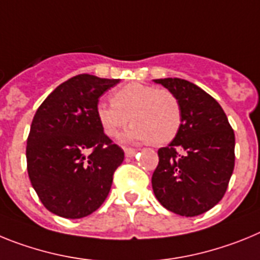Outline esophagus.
Wrapping results in <instances>:
<instances>
[{"label":"esophagus","mask_w":260,"mask_h":260,"mask_svg":"<svg viewBox=\"0 0 260 260\" xmlns=\"http://www.w3.org/2000/svg\"><path fill=\"white\" fill-rule=\"evenodd\" d=\"M124 153H125V157L131 158V157H133V155L136 154L137 149H135V148H125V149H124Z\"/></svg>","instance_id":"esophagus-1"}]
</instances>
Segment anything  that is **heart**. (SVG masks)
Listing matches in <instances>:
<instances>
[{
  "label": "heart",
  "instance_id": "heart-1",
  "mask_svg": "<svg viewBox=\"0 0 260 260\" xmlns=\"http://www.w3.org/2000/svg\"><path fill=\"white\" fill-rule=\"evenodd\" d=\"M111 102L96 106V119L108 137L117 136L131 120L133 125L121 136L123 141L164 145L171 143L182 127V105L169 89L132 82L112 92Z\"/></svg>",
  "mask_w": 260,
  "mask_h": 260
}]
</instances>
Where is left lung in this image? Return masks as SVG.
I'll list each match as a JSON object with an SVG mask.
<instances>
[{"instance_id": "8db88e82", "label": "left lung", "mask_w": 260, "mask_h": 260, "mask_svg": "<svg viewBox=\"0 0 260 260\" xmlns=\"http://www.w3.org/2000/svg\"><path fill=\"white\" fill-rule=\"evenodd\" d=\"M171 90L182 105L178 136L158 149L152 177L157 200L170 212L193 217L224 198L234 170V137L224 110L208 92L180 78L154 80Z\"/></svg>"}]
</instances>
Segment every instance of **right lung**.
I'll return each instance as SVG.
<instances>
[{
  "instance_id": "add662e5",
  "label": "right lung",
  "mask_w": 260,
  "mask_h": 260,
  "mask_svg": "<svg viewBox=\"0 0 260 260\" xmlns=\"http://www.w3.org/2000/svg\"><path fill=\"white\" fill-rule=\"evenodd\" d=\"M120 80L78 74L39 106L27 137V171L43 205L65 218L86 217L103 204L124 159L96 119L99 96Z\"/></svg>"
}]
</instances>
